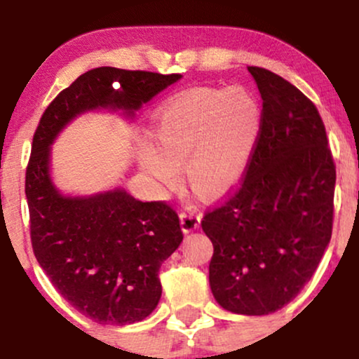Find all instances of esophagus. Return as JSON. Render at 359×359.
Here are the masks:
<instances>
[{"label": "esophagus", "instance_id": "esophagus-1", "mask_svg": "<svg viewBox=\"0 0 359 359\" xmlns=\"http://www.w3.org/2000/svg\"><path fill=\"white\" fill-rule=\"evenodd\" d=\"M199 224H201V217L196 215L194 211H182L180 213V225H182V230L186 233L199 229Z\"/></svg>", "mask_w": 359, "mask_h": 359}]
</instances>
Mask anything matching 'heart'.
<instances>
[{
	"label": "heart",
	"instance_id": "1",
	"mask_svg": "<svg viewBox=\"0 0 359 359\" xmlns=\"http://www.w3.org/2000/svg\"><path fill=\"white\" fill-rule=\"evenodd\" d=\"M263 129V108L244 86L192 89L168 100L137 149L139 168L156 189L184 179L198 194L224 198L243 182Z\"/></svg>",
	"mask_w": 359,
	"mask_h": 359
}]
</instances>
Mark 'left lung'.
<instances>
[{
	"label": "left lung",
	"instance_id": "1",
	"mask_svg": "<svg viewBox=\"0 0 359 359\" xmlns=\"http://www.w3.org/2000/svg\"><path fill=\"white\" fill-rule=\"evenodd\" d=\"M263 129L241 189L208 211L210 287L222 308L269 315L313 277L330 243L335 165L315 104L273 72L248 67Z\"/></svg>",
	"mask_w": 359,
	"mask_h": 359
}]
</instances>
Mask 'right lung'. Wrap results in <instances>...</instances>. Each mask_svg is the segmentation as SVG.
<instances>
[{"mask_svg": "<svg viewBox=\"0 0 359 359\" xmlns=\"http://www.w3.org/2000/svg\"><path fill=\"white\" fill-rule=\"evenodd\" d=\"M180 77L93 69L53 100L34 134L25 173L34 255L63 299L103 325H129L153 313L161 297L158 271L182 243V229L163 201L142 203L123 187L89 196L60 192L51 146L77 116L108 110L132 118Z\"/></svg>", "mask_w": 359, "mask_h": 359, "instance_id": "obj_1", "label": "right lung"}]
</instances>
